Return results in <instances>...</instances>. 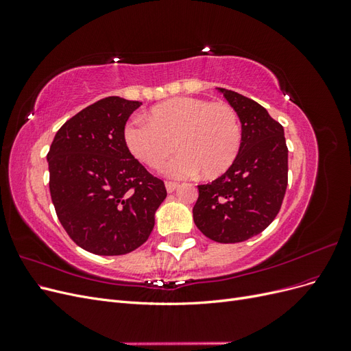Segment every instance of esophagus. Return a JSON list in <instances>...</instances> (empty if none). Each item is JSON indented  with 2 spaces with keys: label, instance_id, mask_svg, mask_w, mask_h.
Returning <instances> with one entry per match:
<instances>
[{
  "label": "esophagus",
  "instance_id": "1",
  "mask_svg": "<svg viewBox=\"0 0 351 351\" xmlns=\"http://www.w3.org/2000/svg\"><path fill=\"white\" fill-rule=\"evenodd\" d=\"M165 186H167V190H168V192H174V190L177 189V184H176V183H173V182H167V183H165Z\"/></svg>",
  "mask_w": 351,
  "mask_h": 351
}]
</instances>
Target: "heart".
<instances>
[{"label":"heart","mask_w":351,"mask_h":351,"mask_svg":"<svg viewBox=\"0 0 351 351\" xmlns=\"http://www.w3.org/2000/svg\"><path fill=\"white\" fill-rule=\"evenodd\" d=\"M209 113L213 115L204 125L203 121ZM146 119L149 124L141 123L137 129L127 132V143L132 152L147 165L161 164L173 152L174 143L176 151L192 159L206 177H212L224 171L236 155L239 125L234 112L226 105L210 107L206 101L176 98L155 105ZM193 171L195 167L184 158H178L167 167V173L171 176H184Z\"/></svg>","instance_id":"1"}]
</instances>
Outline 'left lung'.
<instances>
[{
	"instance_id": "obj_1",
	"label": "left lung",
	"mask_w": 351,
	"mask_h": 351,
	"mask_svg": "<svg viewBox=\"0 0 351 351\" xmlns=\"http://www.w3.org/2000/svg\"><path fill=\"white\" fill-rule=\"evenodd\" d=\"M241 123L239 155L227 171L209 184L197 186L193 221L206 237L239 243L267 228L281 208L287 189L284 129L262 105L218 88Z\"/></svg>"
}]
</instances>
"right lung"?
Segmentation results:
<instances>
[{
  "mask_svg": "<svg viewBox=\"0 0 351 351\" xmlns=\"http://www.w3.org/2000/svg\"><path fill=\"white\" fill-rule=\"evenodd\" d=\"M139 101L108 97L61 125L47 155L49 192L73 241L102 256L143 244L167 190L134 159L124 125Z\"/></svg>",
  "mask_w": 351,
  "mask_h": 351,
  "instance_id": "right-lung-1",
  "label": "right lung"
}]
</instances>
